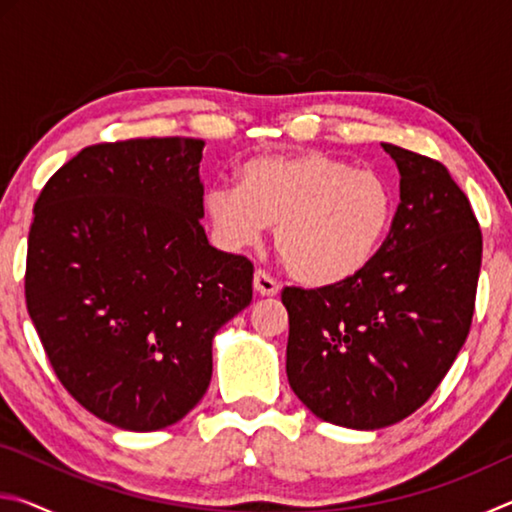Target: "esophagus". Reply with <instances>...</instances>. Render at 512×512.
Masks as SVG:
<instances>
[{
  "instance_id": "1",
  "label": "esophagus",
  "mask_w": 512,
  "mask_h": 512,
  "mask_svg": "<svg viewBox=\"0 0 512 512\" xmlns=\"http://www.w3.org/2000/svg\"><path fill=\"white\" fill-rule=\"evenodd\" d=\"M253 287L259 296H277V293H280V284H277L266 271H262V268H257L255 271Z\"/></svg>"
}]
</instances>
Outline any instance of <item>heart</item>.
<instances>
[{
    "instance_id": "1",
    "label": "heart",
    "mask_w": 512,
    "mask_h": 512,
    "mask_svg": "<svg viewBox=\"0 0 512 512\" xmlns=\"http://www.w3.org/2000/svg\"><path fill=\"white\" fill-rule=\"evenodd\" d=\"M225 248L257 244L266 225L284 268L309 287H334L366 271L391 230L395 194L384 176L320 151L257 155L239 187L205 196Z\"/></svg>"
}]
</instances>
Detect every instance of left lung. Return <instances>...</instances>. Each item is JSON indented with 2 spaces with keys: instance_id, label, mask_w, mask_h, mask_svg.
<instances>
[{
  "instance_id": "left-lung-1",
  "label": "left lung",
  "mask_w": 512,
  "mask_h": 512,
  "mask_svg": "<svg viewBox=\"0 0 512 512\" xmlns=\"http://www.w3.org/2000/svg\"><path fill=\"white\" fill-rule=\"evenodd\" d=\"M400 171L391 232L366 271L334 287H287V377L316 418L375 431L429 400L467 339L481 230L443 164L381 144Z\"/></svg>"
}]
</instances>
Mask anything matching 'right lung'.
<instances>
[{"instance_id": "obj_1", "label": "right lung", "mask_w": 512, "mask_h": 512, "mask_svg": "<svg viewBox=\"0 0 512 512\" xmlns=\"http://www.w3.org/2000/svg\"><path fill=\"white\" fill-rule=\"evenodd\" d=\"M203 140L94 144L42 189L27 309L69 395L103 422L183 420L212 379V341L253 300V264L207 241Z\"/></svg>"}]
</instances>
